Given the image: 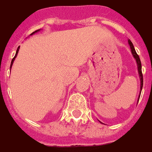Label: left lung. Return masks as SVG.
<instances>
[{
	"label": "left lung",
	"mask_w": 152,
	"mask_h": 152,
	"mask_svg": "<svg viewBox=\"0 0 152 152\" xmlns=\"http://www.w3.org/2000/svg\"><path fill=\"white\" fill-rule=\"evenodd\" d=\"M128 42H129V46H130L132 54H133V57L135 58L136 61H137V64L138 74H139L140 79V92H141L142 88H143V75H142V70H141V62H140V59L139 56L137 55V53H136V50H135V48H134V46H133V43L131 42L130 40H129ZM140 96V95H139V98H138V101H139ZM101 123H102V122H101Z\"/></svg>",
	"instance_id": "8db88e82"
}]
</instances>
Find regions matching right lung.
<instances>
[{
    "label": "right lung",
    "instance_id": "right-lung-1",
    "mask_svg": "<svg viewBox=\"0 0 152 152\" xmlns=\"http://www.w3.org/2000/svg\"><path fill=\"white\" fill-rule=\"evenodd\" d=\"M39 30H36V31H34V32H33L32 34H30V35L34 34H35V33H37V31H39ZM19 47H18V48H17V50H16V53H15V55L14 58H13V59H12V62H11V66H10V68H12V64H13V62H14L15 59V57L17 56V54H18V53H19Z\"/></svg>",
    "mask_w": 152,
    "mask_h": 152
}]
</instances>
